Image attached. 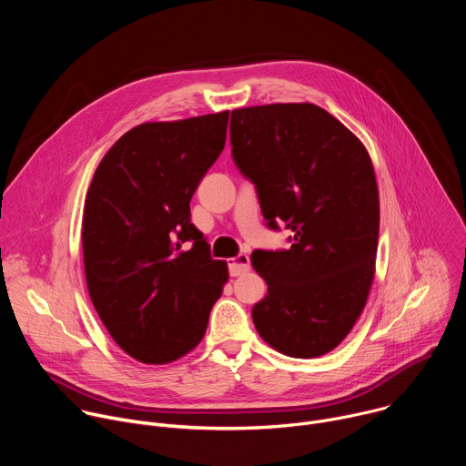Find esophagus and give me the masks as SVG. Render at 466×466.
I'll use <instances>...</instances> for the list:
<instances>
[{
    "instance_id": "34e87169",
    "label": "esophagus",
    "mask_w": 466,
    "mask_h": 466,
    "mask_svg": "<svg viewBox=\"0 0 466 466\" xmlns=\"http://www.w3.org/2000/svg\"><path fill=\"white\" fill-rule=\"evenodd\" d=\"M250 269V258L247 254H238L236 258L228 259V271L232 277H241Z\"/></svg>"
}]
</instances>
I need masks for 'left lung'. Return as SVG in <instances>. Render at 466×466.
I'll return each mask as SVG.
<instances>
[{
	"label": "left lung",
	"mask_w": 466,
	"mask_h": 466,
	"mask_svg": "<svg viewBox=\"0 0 466 466\" xmlns=\"http://www.w3.org/2000/svg\"><path fill=\"white\" fill-rule=\"evenodd\" d=\"M230 144L268 225L295 232L288 250L252 252L268 284L254 326L286 356H324L350 334L376 273L380 195L369 151L311 103L232 110Z\"/></svg>",
	"instance_id": "left-lung-1"
}]
</instances>
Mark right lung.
I'll list each match as a JSON object with an SVG mask.
<instances>
[{
  "mask_svg": "<svg viewBox=\"0 0 466 466\" xmlns=\"http://www.w3.org/2000/svg\"><path fill=\"white\" fill-rule=\"evenodd\" d=\"M227 125L228 110L137 125L108 149L88 187V293L112 339L142 363H171L201 343L228 282L227 261L212 259L189 212Z\"/></svg>",
  "mask_w": 466,
  "mask_h": 466,
  "instance_id": "right-lung-1",
  "label": "right lung"
}]
</instances>
